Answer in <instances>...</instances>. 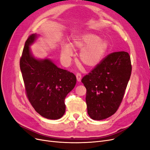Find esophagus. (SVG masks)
<instances>
[{
    "instance_id": "obj_1",
    "label": "esophagus",
    "mask_w": 150,
    "mask_h": 150,
    "mask_svg": "<svg viewBox=\"0 0 150 150\" xmlns=\"http://www.w3.org/2000/svg\"><path fill=\"white\" fill-rule=\"evenodd\" d=\"M76 80L78 81H80L81 79V75L80 73H77L76 74Z\"/></svg>"
}]
</instances>
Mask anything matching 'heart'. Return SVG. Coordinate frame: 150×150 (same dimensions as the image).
<instances>
[{"instance_id":"obj_1","label":"heart","mask_w":150,"mask_h":150,"mask_svg":"<svg viewBox=\"0 0 150 150\" xmlns=\"http://www.w3.org/2000/svg\"><path fill=\"white\" fill-rule=\"evenodd\" d=\"M74 49H82L80 53V60L85 65L94 67L103 60L107 52L108 44L107 41L101 40L99 36L92 33H83L74 38L71 43ZM72 55V49L69 45L62 47V56L67 61Z\"/></svg>"}]
</instances>
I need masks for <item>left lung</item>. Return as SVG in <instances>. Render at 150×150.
<instances>
[{
    "label": "left lung",
    "instance_id": "8db88e82",
    "mask_svg": "<svg viewBox=\"0 0 150 150\" xmlns=\"http://www.w3.org/2000/svg\"><path fill=\"white\" fill-rule=\"evenodd\" d=\"M128 52L110 54L81 79L86 89L89 117L101 120L113 115L122 103L132 74Z\"/></svg>",
    "mask_w": 150,
    "mask_h": 150
}]
</instances>
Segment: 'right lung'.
<instances>
[{
	"label": "right lung",
	"mask_w": 150,
	"mask_h": 150,
	"mask_svg": "<svg viewBox=\"0 0 150 150\" xmlns=\"http://www.w3.org/2000/svg\"><path fill=\"white\" fill-rule=\"evenodd\" d=\"M37 35H30L23 47L20 67L25 93L32 106L43 117L57 120L65 112V98L75 87V75L58 67L49 59L37 60L29 46Z\"/></svg>",
	"instance_id": "1"
}]
</instances>
